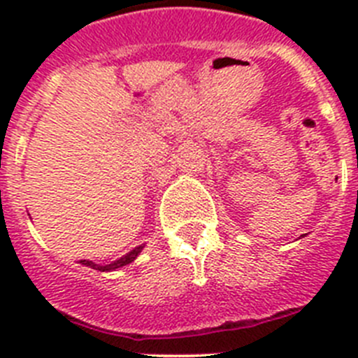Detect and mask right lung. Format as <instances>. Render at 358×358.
<instances>
[{"mask_svg": "<svg viewBox=\"0 0 358 358\" xmlns=\"http://www.w3.org/2000/svg\"><path fill=\"white\" fill-rule=\"evenodd\" d=\"M141 249H143V245H140V248H134L131 252H127V255L122 256L120 260L113 262V264H109V265H98V264H94V262H90V260H80V264L85 265V267L102 271V273H106V271L109 273V271H116V268H120V267H123V265H129L131 262H134L136 258H138V255L141 252Z\"/></svg>", "mask_w": 358, "mask_h": 358, "instance_id": "obj_1", "label": "right lung"}]
</instances>
